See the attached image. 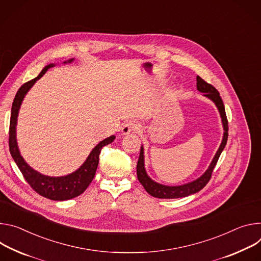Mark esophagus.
Instances as JSON below:
<instances>
[{"instance_id": "1", "label": "esophagus", "mask_w": 261, "mask_h": 261, "mask_svg": "<svg viewBox=\"0 0 261 261\" xmlns=\"http://www.w3.org/2000/svg\"><path fill=\"white\" fill-rule=\"evenodd\" d=\"M139 129V126L137 124V122L135 121H126L122 124V127H121V133L122 135H128L133 132H136Z\"/></svg>"}]
</instances>
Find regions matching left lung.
Instances as JSON below:
<instances>
[{
    "instance_id": "1",
    "label": "left lung",
    "mask_w": 261,
    "mask_h": 261,
    "mask_svg": "<svg viewBox=\"0 0 261 261\" xmlns=\"http://www.w3.org/2000/svg\"><path fill=\"white\" fill-rule=\"evenodd\" d=\"M197 90L201 93H203V96L211 99L216 105V107L220 113L222 125H223V129H224V134H223L222 142L220 144V147L217 150L207 170L200 177H198L197 179H195L191 182H188V184H185L181 186H166V185H162V184L154 181L147 174L146 169H145V160H144V147H143V145H141L140 155H139V160H138V164H137V176H138V179L141 182V185L144 187V189L146 190V192L155 198H160V199L182 198V197H188L190 195L196 194L199 191H201L210 181L214 168L217 165V162L226 146L227 139H228V121H227L226 113H225V107H224L223 100L220 96V93L218 92V90L215 88L214 86H212L211 84H207L199 75H197Z\"/></svg>"
}]
</instances>
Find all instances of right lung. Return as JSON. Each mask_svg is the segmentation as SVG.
I'll return each mask as SVG.
<instances>
[{
  "label": "right lung",
  "instance_id": "right-lung-1",
  "mask_svg": "<svg viewBox=\"0 0 261 261\" xmlns=\"http://www.w3.org/2000/svg\"><path fill=\"white\" fill-rule=\"evenodd\" d=\"M74 59H69L64 61L63 63H71ZM55 66V64L50 63L46 65L41 72L35 79L27 82L18 89L13 103L11 108V117H10V127H9V150L12 159L17 165L18 169L22 173V175L27 182L31 186V188L37 192L39 195L55 201H64L69 200L74 197L80 196L84 191L88 188L90 182L93 180L95 172L99 162V154L101 148L108 144L112 143L115 140V136H110L105 140L100 141L97 145L91 150L88 158L82 164V166L76 169L70 174L64 176H47L41 174L40 172L34 170L32 167L23 160L20 154L17 139H16V125H17V117L19 109L21 107L22 100L25 94L29 92L33 85L43 76V74L47 71L48 68Z\"/></svg>",
  "mask_w": 261,
  "mask_h": 261
}]
</instances>
